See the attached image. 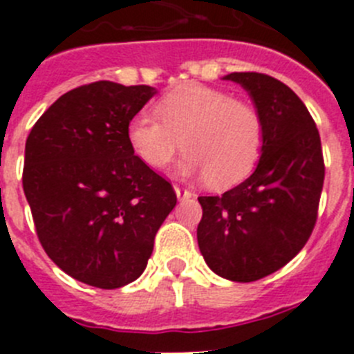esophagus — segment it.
<instances>
[{"mask_svg": "<svg viewBox=\"0 0 354 354\" xmlns=\"http://www.w3.org/2000/svg\"><path fill=\"white\" fill-rule=\"evenodd\" d=\"M175 195H177V198H192L193 193L189 192V189H184V187H180V186H175Z\"/></svg>", "mask_w": 354, "mask_h": 354, "instance_id": "obj_1", "label": "esophagus"}]
</instances>
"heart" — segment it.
<instances>
[{
    "mask_svg": "<svg viewBox=\"0 0 354 354\" xmlns=\"http://www.w3.org/2000/svg\"><path fill=\"white\" fill-rule=\"evenodd\" d=\"M154 113L158 119L138 113L127 124L129 147L147 167L167 168L183 147L187 152L179 170L207 177L220 189L239 184L257 167L266 127L248 101L189 81L165 93Z\"/></svg>",
    "mask_w": 354,
    "mask_h": 354,
    "instance_id": "heart-1",
    "label": "heart"
}]
</instances>
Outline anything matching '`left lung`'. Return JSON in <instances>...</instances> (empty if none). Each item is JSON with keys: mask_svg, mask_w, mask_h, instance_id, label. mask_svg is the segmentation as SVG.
<instances>
[{"mask_svg": "<svg viewBox=\"0 0 354 354\" xmlns=\"http://www.w3.org/2000/svg\"><path fill=\"white\" fill-rule=\"evenodd\" d=\"M264 118L259 165L221 196H198V248L216 274L255 282L294 259L317 221L324 183L319 131L306 106L282 81L261 72H232Z\"/></svg>", "mask_w": 354, "mask_h": 354, "instance_id": "left-lung-1", "label": "left lung"}]
</instances>
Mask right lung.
<instances>
[{"label":"right lung","mask_w":354,"mask_h":354,"mask_svg":"<svg viewBox=\"0 0 354 354\" xmlns=\"http://www.w3.org/2000/svg\"><path fill=\"white\" fill-rule=\"evenodd\" d=\"M156 90L95 81L64 93L31 127L23 189L40 245L68 277L99 289L134 282L177 204L134 156L127 124Z\"/></svg>","instance_id":"1"}]
</instances>
